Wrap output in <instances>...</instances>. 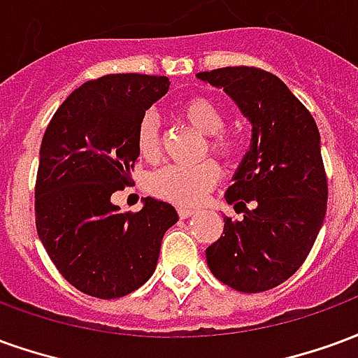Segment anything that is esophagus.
Returning a JSON list of instances; mask_svg holds the SVG:
<instances>
[{"mask_svg":"<svg viewBox=\"0 0 358 358\" xmlns=\"http://www.w3.org/2000/svg\"><path fill=\"white\" fill-rule=\"evenodd\" d=\"M195 210L194 209H187V207H178V215L180 218H189L194 215Z\"/></svg>","mask_w":358,"mask_h":358,"instance_id":"esophagus-1","label":"esophagus"}]
</instances>
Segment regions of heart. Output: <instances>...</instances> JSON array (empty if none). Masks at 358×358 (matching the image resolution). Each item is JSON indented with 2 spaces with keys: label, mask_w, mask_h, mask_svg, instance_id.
Masks as SVG:
<instances>
[{
  "label": "heart",
  "mask_w": 358,
  "mask_h": 358,
  "mask_svg": "<svg viewBox=\"0 0 358 358\" xmlns=\"http://www.w3.org/2000/svg\"><path fill=\"white\" fill-rule=\"evenodd\" d=\"M180 115L186 118L195 130H199L207 138L210 151L218 155H232L236 149V140L230 134L222 132L224 126V110L210 97H192L182 103ZM136 145L140 155L145 161H155L161 155V136H159V120L155 115L148 113L141 118L136 130ZM220 178V169L215 161H203L199 164L184 166V164H166L149 176V192L164 201L192 207L201 203L205 195L215 187Z\"/></svg>",
  "instance_id": "1"
}]
</instances>
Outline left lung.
<instances>
[{
    "label": "left lung",
    "instance_id": "left-lung-1",
    "mask_svg": "<svg viewBox=\"0 0 358 358\" xmlns=\"http://www.w3.org/2000/svg\"><path fill=\"white\" fill-rule=\"evenodd\" d=\"M197 78L220 88L251 124V143L226 189L241 220L224 217V236L207 248L210 272L234 289L259 293L293 276L320 232L328 184L313 115L278 76L226 66ZM253 202V210L245 203Z\"/></svg>",
    "mask_w": 358,
    "mask_h": 358
}]
</instances>
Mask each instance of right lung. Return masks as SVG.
<instances>
[{
	"label": "right lung",
	"instance_id": "right-lung-1",
	"mask_svg": "<svg viewBox=\"0 0 358 358\" xmlns=\"http://www.w3.org/2000/svg\"><path fill=\"white\" fill-rule=\"evenodd\" d=\"M166 76L107 74L74 90L51 118L40 148L36 228L69 284L117 299L155 272L164 232L178 222L171 203L143 199L124 213L110 195L128 186L140 155L136 130L169 92Z\"/></svg>",
	"mask_w": 358,
	"mask_h": 358
}]
</instances>
